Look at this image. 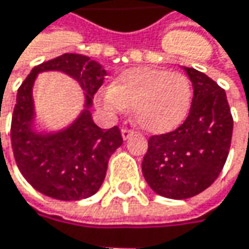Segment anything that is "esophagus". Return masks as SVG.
<instances>
[{"label": "esophagus", "instance_id": "esophagus-1", "mask_svg": "<svg viewBox=\"0 0 249 249\" xmlns=\"http://www.w3.org/2000/svg\"><path fill=\"white\" fill-rule=\"evenodd\" d=\"M121 135H123V140H129L132 135H134V131H131V129H126V128H123L121 129Z\"/></svg>", "mask_w": 249, "mask_h": 249}]
</instances>
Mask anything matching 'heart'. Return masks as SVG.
Instances as JSON below:
<instances>
[{
	"label": "heart",
	"instance_id": "1",
	"mask_svg": "<svg viewBox=\"0 0 249 249\" xmlns=\"http://www.w3.org/2000/svg\"><path fill=\"white\" fill-rule=\"evenodd\" d=\"M193 98L189 77L153 68L124 71L99 93V104L112 114L132 107L135 123L151 134H166L186 120Z\"/></svg>",
	"mask_w": 249,
	"mask_h": 249
}]
</instances>
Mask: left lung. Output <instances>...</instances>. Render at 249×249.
I'll use <instances>...</instances> for the list:
<instances>
[{"label":"left lung","mask_w":249,"mask_h":249,"mask_svg":"<svg viewBox=\"0 0 249 249\" xmlns=\"http://www.w3.org/2000/svg\"><path fill=\"white\" fill-rule=\"evenodd\" d=\"M193 85L186 121L176 131L154 135L142 160L148 186L169 199H189L208 189L222 172L233 121L224 89L205 73L184 68Z\"/></svg>","instance_id":"8db88e82"}]
</instances>
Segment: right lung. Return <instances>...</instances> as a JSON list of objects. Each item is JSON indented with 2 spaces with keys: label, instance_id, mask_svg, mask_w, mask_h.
<instances>
[{
  "label": "right lung",
  "instance_id": "1",
  "mask_svg": "<svg viewBox=\"0 0 249 249\" xmlns=\"http://www.w3.org/2000/svg\"><path fill=\"white\" fill-rule=\"evenodd\" d=\"M60 71L84 90V107L73 122L53 130L38 123L32 89L36 76ZM107 71L88 56L65 53L36 66L17 93L11 121V144L24 178L40 193L57 200H80L93 196L104 183L109 157L123 144L118 126L102 129L93 123V95Z\"/></svg>",
  "mask_w": 249,
  "mask_h": 249
}]
</instances>
